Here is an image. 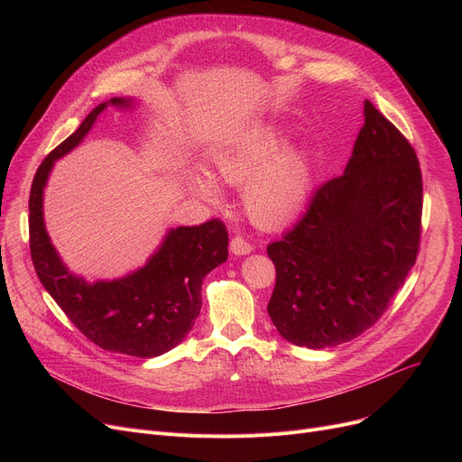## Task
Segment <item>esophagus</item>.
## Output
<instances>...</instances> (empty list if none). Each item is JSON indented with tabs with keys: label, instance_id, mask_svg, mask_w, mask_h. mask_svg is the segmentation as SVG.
Returning a JSON list of instances; mask_svg holds the SVG:
<instances>
[{
	"label": "esophagus",
	"instance_id": "esophagus-1",
	"mask_svg": "<svg viewBox=\"0 0 462 462\" xmlns=\"http://www.w3.org/2000/svg\"><path fill=\"white\" fill-rule=\"evenodd\" d=\"M230 251H232L234 254H237V256L249 254V253L253 251V245H251V241L245 239L244 236H234L232 241H230Z\"/></svg>",
	"mask_w": 462,
	"mask_h": 462
}]
</instances>
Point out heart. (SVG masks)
Segmentation results:
<instances>
[{"instance_id": "b5f03b06", "label": "heart", "mask_w": 462, "mask_h": 462, "mask_svg": "<svg viewBox=\"0 0 462 462\" xmlns=\"http://www.w3.org/2000/svg\"><path fill=\"white\" fill-rule=\"evenodd\" d=\"M286 140L263 133L217 157V170L226 183L247 185L245 206L258 225L277 226L290 221L303 208L310 189V166L303 155L288 153ZM206 199L218 200L221 189L213 176L202 172L194 178Z\"/></svg>"}]
</instances>
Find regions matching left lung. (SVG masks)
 Masks as SVG:
<instances>
[{"label":"left lung","mask_w":462,"mask_h":462,"mask_svg":"<svg viewBox=\"0 0 462 462\" xmlns=\"http://www.w3.org/2000/svg\"><path fill=\"white\" fill-rule=\"evenodd\" d=\"M423 180L406 136L365 101L345 174L312 192L300 221L268 245V312L288 343L326 348L374 326L416 263Z\"/></svg>","instance_id":"left-lung-1"}]
</instances>
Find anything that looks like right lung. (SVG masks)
<instances>
[{"mask_svg":"<svg viewBox=\"0 0 462 462\" xmlns=\"http://www.w3.org/2000/svg\"><path fill=\"white\" fill-rule=\"evenodd\" d=\"M112 105H127L112 99ZM106 103L44 157L30 192V253L46 292L77 329L106 352L155 357L178 346L202 309V281L228 258V230L221 218L170 232L161 251L136 273L88 284L67 272L42 223V189L54 161L77 148Z\"/></svg>","mask_w":462,"mask_h":462,"instance_id":"obj_1","label":"right lung"}]
</instances>
